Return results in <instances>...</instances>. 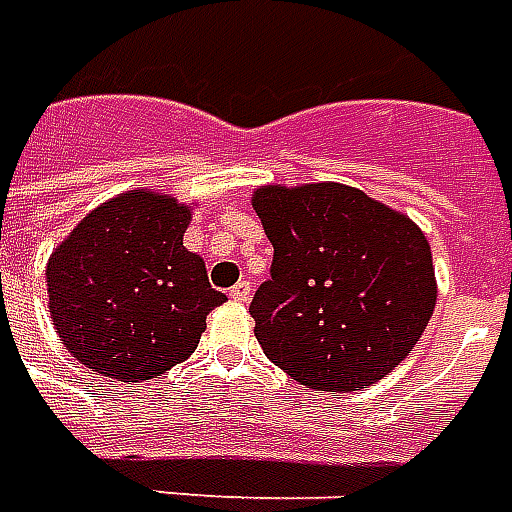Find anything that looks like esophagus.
<instances>
[{
  "label": "esophagus",
  "mask_w": 512,
  "mask_h": 512,
  "mask_svg": "<svg viewBox=\"0 0 512 512\" xmlns=\"http://www.w3.org/2000/svg\"><path fill=\"white\" fill-rule=\"evenodd\" d=\"M227 296H230V301H238V304H246L249 301V296H252V282H238V285H233V288L227 290Z\"/></svg>",
  "instance_id": "esophagus-1"
}]
</instances>
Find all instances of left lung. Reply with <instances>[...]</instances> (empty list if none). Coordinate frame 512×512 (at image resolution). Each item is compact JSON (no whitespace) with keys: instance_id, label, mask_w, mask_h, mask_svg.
<instances>
[{"instance_id":"obj_1","label":"left lung","mask_w":512,"mask_h":512,"mask_svg":"<svg viewBox=\"0 0 512 512\" xmlns=\"http://www.w3.org/2000/svg\"><path fill=\"white\" fill-rule=\"evenodd\" d=\"M252 208L274 246L252 299L263 354L293 381L356 392L389 376L436 307L425 233L345 183L260 186Z\"/></svg>"}]
</instances>
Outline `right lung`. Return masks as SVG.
<instances>
[{
	"label": "right lung",
	"mask_w": 512,
	"mask_h": 512,
	"mask_svg": "<svg viewBox=\"0 0 512 512\" xmlns=\"http://www.w3.org/2000/svg\"><path fill=\"white\" fill-rule=\"evenodd\" d=\"M194 202L131 189L101 202L46 263L49 312L84 367L126 384L186 362L208 312L227 301L183 246Z\"/></svg>",
	"instance_id": "right-lung-1"
}]
</instances>
